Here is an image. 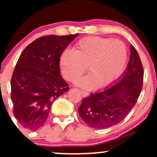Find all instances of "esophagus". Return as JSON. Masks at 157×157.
<instances>
[{
  "label": "esophagus",
  "instance_id": "obj_1",
  "mask_svg": "<svg viewBox=\"0 0 157 157\" xmlns=\"http://www.w3.org/2000/svg\"><path fill=\"white\" fill-rule=\"evenodd\" d=\"M81 94H82V96H83V97H86L89 96V93L86 92V91H85V90H81Z\"/></svg>",
  "mask_w": 157,
  "mask_h": 157
}]
</instances>
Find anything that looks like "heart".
<instances>
[{
  "instance_id": "heart-1",
  "label": "heart",
  "mask_w": 157,
  "mask_h": 157,
  "mask_svg": "<svg viewBox=\"0 0 157 157\" xmlns=\"http://www.w3.org/2000/svg\"><path fill=\"white\" fill-rule=\"evenodd\" d=\"M127 60L125 44L111 38L88 36L79 40L74 51L66 49L60 57L62 75L74 82L86 71L90 74L76 83L86 89L108 86L119 78Z\"/></svg>"
}]
</instances>
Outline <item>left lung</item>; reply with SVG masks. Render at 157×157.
Returning a JSON list of instances; mask_svg holds the SVG:
<instances>
[{"mask_svg":"<svg viewBox=\"0 0 157 157\" xmlns=\"http://www.w3.org/2000/svg\"><path fill=\"white\" fill-rule=\"evenodd\" d=\"M143 81L142 63L131 45L130 60L120 81L102 92L83 98L78 108L80 117L89 127L95 129L109 128L119 124L136 104Z\"/></svg>","mask_w":157,"mask_h":157,"instance_id":"obj_1","label":"left lung"}]
</instances>
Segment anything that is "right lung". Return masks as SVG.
I'll return each mask as SVG.
<instances>
[{
    "label": "right lung",
    "instance_id": "add662e5",
    "mask_svg": "<svg viewBox=\"0 0 157 157\" xmlns=\"http://www.w3.org/2000/svg\"><path fill=\"white\" fill-rule=\"evenodd\" d=\"M78 33L39 37L20 56L12 75L13 113L24 128L36 130L46 123L52 103L69 90L60 72V57Z\"/></svg>",
    "mask_w": 157,
    "mask_h": 157
}]
</instances>
